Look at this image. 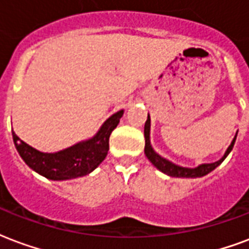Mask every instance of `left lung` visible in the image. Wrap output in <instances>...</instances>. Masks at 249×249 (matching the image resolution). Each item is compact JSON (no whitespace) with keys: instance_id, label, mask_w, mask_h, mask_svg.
Here are the masks:
<instances>
[{"instance_id":"left-lung-1","label":"left lung","mask_w":249,"mask_h":249,"mask_svg":"<svg viewBox=\"0 0 249 249\" xmlns=\"http://www.w3.org/2000/svg\"><path fill=\"white\" fill-rule=\"evenodd\" d=\"M150 126H151V121H150V115H147V120L145 123V154L147 157L150 162L153 163V166L157 167L160 172L166 174V175L171 176V178H202V176L208 175L209 172H212L213 170H215L219 164H221L223 160L226 159V157L230 154L231 150L234 147V143L236 141V136H238V132L235 134V137L232 138L230 146L227 147V150L225 151V154L219 160L214 163H202V164H198L195 168H189V167H183L179 166V164H175L172 163L168 159L163 158L162 155H159L151 146V142H150Z\"/></svg>"}]
</instances>
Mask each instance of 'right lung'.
<instances>
[{
	"mask_svg": "<svg viewBox=\"0 0 249 249\" xmlns=\"http://www.w3.org/2000/svg\"><path fill=\"white\" fill-rule=\"evenodd\" d=\"M123 115L124 109L117 111L104 121L92 137L56 153L36 150L22 141L14 130L11 132L13 141L20 158L39 175L49 180L75 179L92 172L106 159L109 150V136Z\"/></svg>",
	"mask_w": 249,
	"mask_h": 249,
	"instance_id": "add662e5",
	"label": "right lung"
}]
</instances>
